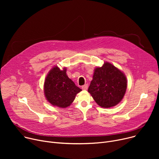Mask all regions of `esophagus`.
Here are the masks:
<instances>
[{
    "label": "esophagus",
    "instance_id": "34e87169",
    "mask_svg": "<svg viewBox=\"0 0 159 159\" xmlns=\"http://www.w3.org/2000/svg\"><path fill=\"white\" fill-rule=\"evenodd\" d=\"M88 84H84V86H82V89H84V90H86V89H88Z\"/></svg>",
    "mask_w": 159,
    "mask_h": 159
}]
</instances>
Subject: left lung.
Listing matches in <instances>:
<instances>
[{
  "instance_id": "obj_1",
  "label": "left lung",
  "mask_w": 159,
  "mask_h": 159,
  "mask_svg": "<svg viewBox=\"0 0 159 159\" xmlns=\"http://www.w3.org/2000/svg\"><path fill=\"white\" fill-rule=\"evenodd\" d=\"M127 88L125 75L113 64L106 62L95 69L88 92L101 107L108 108L118 104Z\"/></svg>"
}]
</instances>
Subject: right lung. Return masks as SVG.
<instances>
[{
	"label": "right lung",
	"instance_id": "add662e5",
	"mask_svg": "<svg viewBox=\"0 0 159 159\" xmlns=\"http://www.w3.org/2000/svg\"><path fill=\"white\" fill-rule=\"evenodd\" d=\"M82 89L66 75V68L61 70L55 66L49 71L44 81V92L47 101L53 106L66 107L73 102Z\"/></svg>",
	"mask_w": 159,
	"mask_h": 159
}]
</instances>
